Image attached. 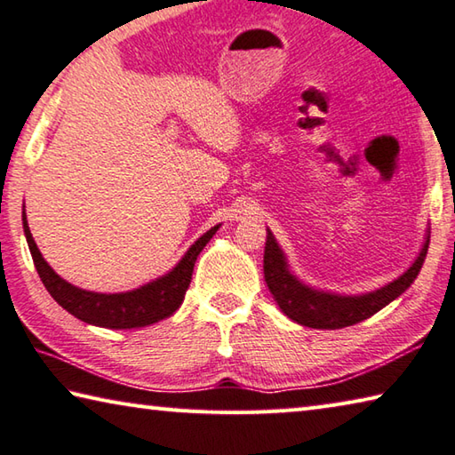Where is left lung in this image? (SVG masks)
<instances>
[{"instance_id":"1","label":"left lung","mask_w":455,"mask_h":455,"mask_svg":"<svg viewBox=\"0 0 455 455\" xmlns=\"http://www.w3.org/2000/svg\"><path fill=\"white\" fill-rule=\"evenodd\" d=\"M429 246V236L419 257L407 271L399 276L397 281L389 283L387 287L369 292L361 297H339L329 295V292H319L303 283H299L295 276L289 273L284 257L276 244L271 230H267V244H265V281L268 291L273 292L276 305L289 319L301 323L311 329H343L355 325L371 317L377 311H381L385 305H389L415 281L419 268L426 260Z\"/></svg>"}]
</instances>
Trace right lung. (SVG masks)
<instances>
[{
    "instance_id": "1",
    "label": "right lung",
    "mask_w": 455,
    "mask_h": 455,
    "mask_svg": "<svg viewBox=\"0 0 455 455\" xmlns=\"http://www.w3.org/2000/svg\"><path fill=\"white\" fill-rule=\"evenodd\" d=\"M217 230L219 225L200 236L190 246L187 255L182 257L180 263L166 276H163V279L152 281L130 292L102 295V292H90L74 287V284L66 283L61 276L53 273V268L45 263L42 252L37 251V244L32 233H29L24 211V233L29 244V252H32L36 271L40 275L44 287L53 297V301H58V305L64 307L68 313H72L80 321L106 329H136L171 317L182 305L184 295H187L196 257Z\"/></svg>"
}]
</instances>
